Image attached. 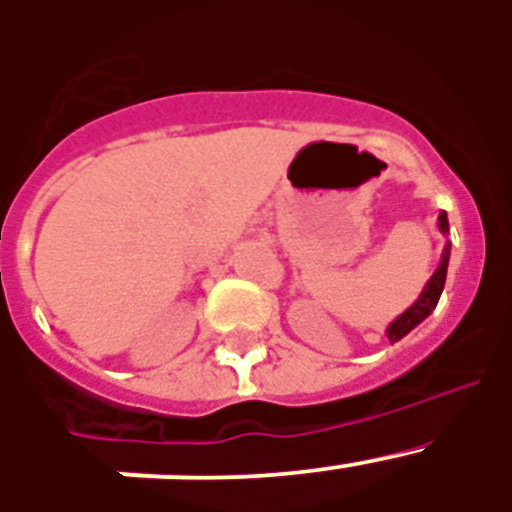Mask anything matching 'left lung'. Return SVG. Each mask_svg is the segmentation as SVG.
<instances>
[{
  "label": "left lung",
  "instance_id": "obj_1",
  "mask_svg": "<svg viewBox=\"0 0 512 512\" xmlns=\"http://www.w3.org/2000/svg\"><path fill=\"white\" fill-rule=\"evenodd\" d=\"M438 230H441L443 235H449V217H446V212H441V215H438ZM449 256H451V243L446 241V246H443V253H441V261H438V269L433 271V277L425 282V287H423V292H420L418 300H415L408 310L402 312V315H397V318L387 325V338H390V343H397L400 338L408 336L410 330L418 328V325L423 323V320L428 318L433 310H436L438 300H441L443 284H446Z\"/></svg>",
  "mask_w": 512,
  "mask_h": 512
}]
</instances>
